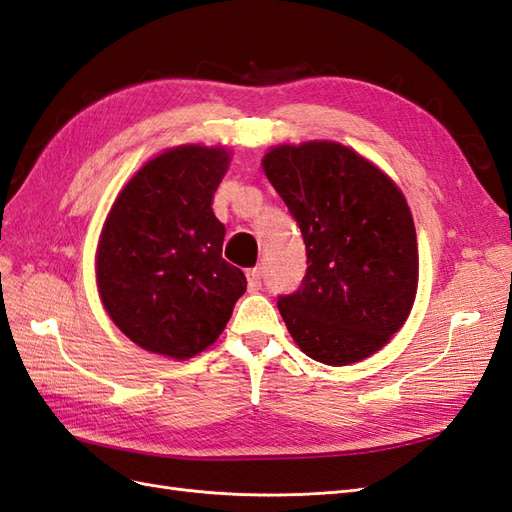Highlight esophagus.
<instances>
[{
  "label": "esophagus",
  "mask_w": 512,
  "mask_h": 512,
  "mask_svg": "<svg viewBox=\"0 0 512 512\" xmlns=\"http://www.w3.org/2000/svg\"><path fill=\"white\" fill-rule=\"evenodd\" d=\"M261 277H264V274H261V270H259V268L248 270V272H246V279H248V290H251V292H257L259 287H261Z\"/></svg>",
  "instance_id": "esophagus-1"
}]
</instances>
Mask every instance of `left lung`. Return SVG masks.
<instances>
[{
    "instance_id": "8db88e82",
    "label": "left lung",
    "mask_w": 512,
    "mask_h": 512,
    "mask_svg": "<svg viewBox=\"0 0 512 512\" xmlns=\"http://www.w3.org/2000/svg\"><path fill=\"white\" fill-rule=\"evenodd\" d=\"M261 168L307 248L303 285L277 303L287 331L324 365L372 357L409 318L419 281L413 214L398 183L335 140L277 144Z\"/></svg>"
}]
</instances>
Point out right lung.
I'll return each mask as SVG.
<instances>
[{
    "mask_svg": "<svg viewBox=\"0 0 512 512\" xmlns=\"http://www.w3.org/2000/svg\"><path fill=\"white\" fill-rule=\"evenodd\" d=\"M231 164L222 144H179L144 162L116 194L95 253L101 305L125 337L186 361L212 346L246 292L222 259L212 203Z\"/></svg>",
    "mask_w": 512,
    "mask_h": 512,
    "instance_id": "right-lung-1",
    "label": "right lung"
}]
</instances>
